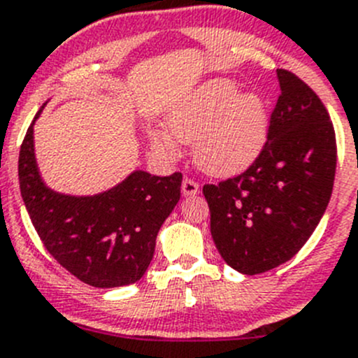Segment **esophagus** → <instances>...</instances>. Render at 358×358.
<instances>
[{"label": "esophagus", "instance_id": "1", "mask_svg": "<svg viewBox=\"0 0 358 358\" xmlns=\"http://www.w3.org/2000/svg\"><path fill=\"white\" fill-rule=\"evenodd\" d=\"M180 191H182L184 196H193V194L200 193V184L189 178H184L182 184H180Z\"/></svg>", "mask_w": 358, "mask_h": 358}]
</instances>
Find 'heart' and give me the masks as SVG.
<instances>
[{
    "instance_id": "1",
    "label": "heart",
    "mask_w": 358,
    "mask_h": 358,
    "mask_svg": "<svg viewBox=\"0 0 358 358\" xmlns=\"http://www.w3.org/2000/svg\"><path fill=\"white\" fill-rule=\"evenodd\" d=\"M167 129L179 143L194 144V164L210 176L238 174L257 158L268 136V115L263 99L240 94L229 80L201 85L186 102L172 109ZM151 148L165 158H176L179 150L172 137L155 132Z\"/></svg>"
}]
</instances>
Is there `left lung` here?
Returning <instances> with one entry per match:
<instances>
[{"instance_id":"1","label":"left lung","mask_w":358,"mask_h":358,"mask_svg":"<svg viewBox=\"0 0 358 358\" xmlns=\"http://www.w3.org/2000/svg\"><path fill=\"white\" fill-rule=\"evenodd\" d=\"M277 74L280 95L261 153L242 174L203 184L215 247L245 275L294 257L320 222L334 186L338 148L324 102L291 71Z\"/></svg>"}]
</instances>
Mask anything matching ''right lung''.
Instances as JSON below:
<instances>
[{
  "instance_id": "obj_1",
  "label": "right lung",
  "mask_w": 358,
  "mask_h": 358,
  "mask_svg": "<svg viewBox=\"0 0 358 358\" xmlns=\"http://www.w3.org/2000/svg\"><path fill=\"white\" fill-rule=\"evenodd\" d=\"M33 125L20 146L19 182L45 249L92 287L111 289L139 280L153 259L162 224L179 201L182 174L160 178L137 171L95 196L59 194L45 186L38 172Z\"/></svg>"
}]
</instances>
